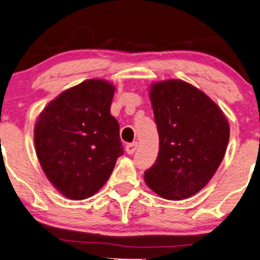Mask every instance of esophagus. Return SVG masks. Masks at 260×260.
Here are the masks:
<instances>
[{
  "instance_id": "1",
  "label": "esophagus",
  "mask_w": 260,
  "mask_h": 260,
  "mask_svg": "<svg viewBox=\"0 0 260 260\" xmlns=\"http://www.w3.org/2000/svg\"><path fill=\"white\" fill-rule=\"evenodd\" d=\"M137 148H138V143H137V142H134V143H130V144L126 145L125 150H126L127 154L131 155V154H134V152L137 150Z\"/></svg>"
}]
</instances>
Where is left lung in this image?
<instances>
[{"mask_svg":"<svg viewBox=\"0 0 260 260\" xmlns=\"http://www.w3.org/2000/svg\"><path fill=\"white\" fill-rule=\"evenodd\" d=\"M149 97L159 145L157 158L144 173L145 183L167 200L193 197L211 181L225 156L229 120L207 94L183 80L154 83Z\"/></svg>","mask_w":260,"mask_h":260,"instance_id":"obj_1","label":"left lung"}]
</instances>
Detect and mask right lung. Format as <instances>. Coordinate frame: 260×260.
I'll list each match as a JSON object with an SVG mask.
<instances>
[{
	"label": "right lung",
	"mask_w": 260,
	"mask_h": 260,
	"mask_svg": "<svg viewBox=\"0 0 260 260\" xmlns=\"http://www.w3.org/2000/svg\"><path fill=\"white\" fill-rule=\"evenodd\" d=\"M116 87L88 79L48 103L34 127L35 151L53 186L63 197L84 200L109 180L123 155L119 124L110 108Z\"/></svg>",
	"instance_id": "add662e5"
}]
</instances>
